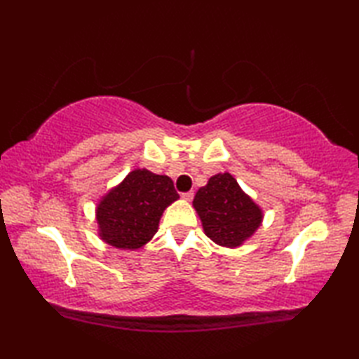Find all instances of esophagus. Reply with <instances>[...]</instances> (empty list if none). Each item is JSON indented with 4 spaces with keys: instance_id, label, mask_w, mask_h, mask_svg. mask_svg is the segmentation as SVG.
I'll list each match as a JSON object with an SVG mask.
<instances>
[{
    "instance_id": "1",
    "label": "esophagus",
    "mask_w": 359,
    "mask_h": 359,
    "mask_svg": "<svg viewBox=\"0 0 359 359\" xmlns=\"http://www.w3.org/2000/svg\"><path fill=\"white\" fill-rule=\"evenodd\" d=\"M193 197H194V193H193V191L182 194V199H184L185 202H191V201H193Z\"/></svg>"
}]
</instances>
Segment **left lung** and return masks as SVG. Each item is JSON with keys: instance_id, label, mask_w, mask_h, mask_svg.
<instances>
[{"instance_id": "1", "label": "left lung", "mask_w": 359, "mask_h": 359, "mask_svg": "<svg viewBox=\"0 0 359 359\" xmlns=\"http://www.w3.org/2000/svg\"><path fill=\"white\" fill-rule=\"evenodd\" d=\"M193 207L203 233L220 247L238 248L253 238L264 220V211L243 191L230 172L211 175L196 193Z\"/></svg>"}]
</instances>
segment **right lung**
I'll return each mask as SVG.
<instances>
[{
  "instance_id": "right-lung-1",
  "label": "right lung",
  "mask_w": 359,
  "mask_h": 359,
  "mask_svg": "<svg viewBox=\"0 0 359 359\" xmlns=\"http://www.w3.org/2000/svg\"><path fill=\"white\" fill-rule=\"evenodd\" d=\"M177 199L168 175L135 168L98 201V238L114 248L139 250L154 238L163 211Z\"/></svg>"
}]
</instances>
